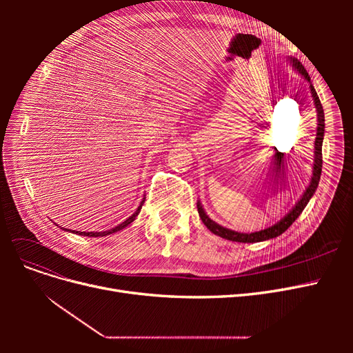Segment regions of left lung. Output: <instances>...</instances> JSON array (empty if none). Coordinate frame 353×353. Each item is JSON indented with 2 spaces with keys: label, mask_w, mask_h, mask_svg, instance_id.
Here are the masks:
<instances>
[{
  "label": "left lung",
  "mask_w": 353,
  "mask_h": 353,
  "mask_svg": "<svg viewBox=\"0 0 353 353\" xmlns=\"http://www.w3.org/2000/svg\"><path fill=\"white\" fill-rule=\"evenodd\" d=\"M290 60V65L302 74V77L309 82V88H311V97L315 105V112H316V138H315V152H314V170H312V176H311V183H309L307 188L305 190V193L302 196V199L296 203V206L287 213V215L280 221L276 222L275 225L270 227V228H265L262 231H256V232H250V234H245V232H237V231H232L228 228H223L219 223H216L215 221H212L208 215L205 209H203L201 203H197V210H199V215L200 219L203 221V223L208 227V230H210L215 236H219L225 240L230 241H239V243H256V241H263V240H270L274 237H279L280 234H283L288 227L292 225V223L299 218L301 215L302 210L306 208V205L311 200V197L314 196L315 190L318 187L319 183V178H321V169H323V140H324V128H325V121H324V110H323V104L318 99V94L314 88V85L311 83V78H309V74L306 72V69L302 66V63L299 61L294 57L288 59Z\"/></svg>",
  "instance_id": "obj_1"
}]
</instances>
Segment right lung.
I'll list each match as a JSON object with an SVG mask.
<instances>
[{
    "label": "right lung",
    "instance_id": "add662e5",
    "mask_svg": "<svg viewBox=\"0 0 353 353\" xmlns=\"http://www.w3.org/2000/svg\"><path fill=\"white\" fill-rule=\"evenodd\" d=\"M145 199V197H144ZM143 203H144V200L141 201V205L140 206H138V209L132 213V215L130 216V218H128L125 222H122V223H119V225H117V227H114V228H112V230H109V231H103V232H81V231H78L77 234H79V236H87V237H104V236H109V234H113V232H117V231H121V230H123L125 227H128V225H130V223L131 222H134L135 221V218L138 216V213H140V210H141V208H143ZM63 230H65V228H63ZM69 231V230H68Z\"/></svg>",
    "mask_w": 353,
    "mask_h": 353
}]
</instances>
